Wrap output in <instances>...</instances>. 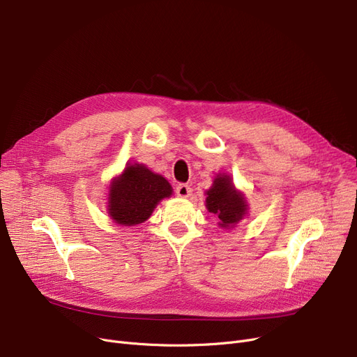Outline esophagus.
<instances>
[{
	"label": "esophagus",
	"mask_w": 357,
	"mask_h": 357,
	"mask_svg": "<svg viewBox=\"0 0 357 357\" xmlns=\"http://www.w3.org/2000/svg\"><path fill=\"white\" fill-rule=\"evenodd\" d=\"M175 192L181 198H188L191 195V188L188 187L187 183H179L178 187H176V190H175Z\"/></svg>",
	"instance_id": "esophagus-1"
}]
</instances>
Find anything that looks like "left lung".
Returning <instances> with one entry per match:
<instances>
[{"label":"left lung","instance_id":"8db88e82","mask_svg":"<svg viewBox=\"0 0 357 357\" xmlns=\"http://www.w3.org/2000/svg\"><path fill=\"white\" fill-rule=\"evenodd\" d=\"M206 194V207L220 220L219 226L225 229L234 227L246 215V199L243 194L235 188L229 175H217L213 181L211 188Z\"/></svg>","mask_w":357,"mask_h":357}]
</instances>
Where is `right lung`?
I'll list each match as a JSON object with an SVG mask.
<instances>
[{
	"instance_id": "1",
	"label": "right lung",
	"mask_w": 357,
	"mask_h": 357,
	"mask_svg": "<svg viewBox=\"0 0 357 357\" xmlns=\"http://www.w3.org/2000/svg\"><path fill=\"white\" fill-rule=\"evenodd\" d=\"M172 195V187L144 165H128L109 185L107 213L122 226L146 222L163 198Z\"/></svg>"
}]
</instances>
